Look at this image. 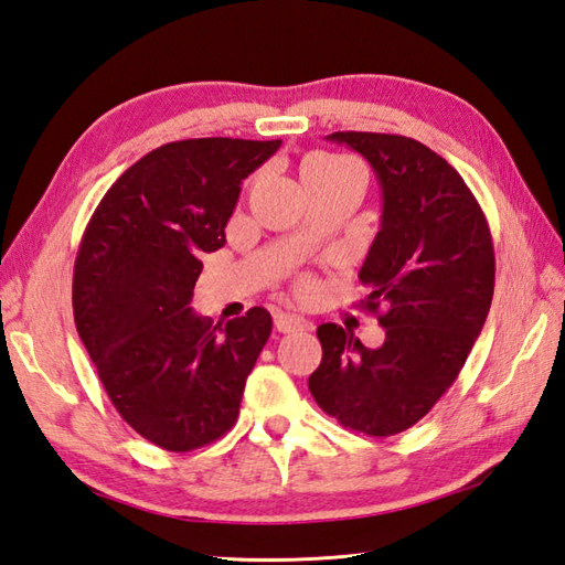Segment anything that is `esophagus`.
<instances>
[{
	"instance_id": "34e87169",
	"label": "esophagus",
	"mask_w": 565,
	"mask_h": 565,
	"mask_svg": "<svg viewBox=\"0 0 565 565\" xmlns=\"http://www.w3.org/2000/svg\"><path fill=\"white\" fill-rule=\"evenodd\" d=\"M274 328L284 332V334H291L306 328V320L301 316H294V313H279L274 318Z\"/></svg>"
}]
</instances>
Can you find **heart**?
<instances>
[{
    "mask_svg": "<svg viewBox=\"0 0 565 565\" xmlns=\"http://www.w3.org/2000/svg\"><path fill=\"white\" fill-rule=\"evenodd\" d=\"M301 179H303L306 189H318V186L347 182V179H362V172H359V167L354 162H350L347 158H340V154L316 152L303 160ZM301 289H310L308 279L301 281Z\"/></svg>",
    "mask_w": 565,
    "mask_h": 565,
    "instance_id": "b5f03b06",
    "label": "heart"
}]
</instances>
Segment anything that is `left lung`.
<instances>
[{"label":"left lung","mask_w":565,"mask_h":565,"mask_svg":"<svg viewBox=\"0 0 565 565\" xmlns=\"http://www.w3.org/2000/svg\"><path fill=\"white\" fill-rule=\"evenodd\" d=\"M330 140L364 154L383 189L381 231L359 279L362 308L386 330L369 350L334 322L318 328L316 403L340 425L391 437L419 423L471 354L495 289V252L483 209L461 174L423 142L338 130Z\"/></svg>","instance_id":"obj_1"}]
</instances>
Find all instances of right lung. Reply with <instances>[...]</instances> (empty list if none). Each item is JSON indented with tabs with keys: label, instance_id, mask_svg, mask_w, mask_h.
<instances>
[{
	"label": "right lung",
	"instance_id": "add662e5",
	"mask_svg": "<svg viewBox=\"0 0 565 565\" xmlns=\"http://www.w3.org/2000/svg\"><path fill=\"white\" fill-rule=\"evenodd\" d=\"M279 146L167 142L116 179L82 235L72 274L77 332L118 415L167 451L206 447L235 425L271 334L262 306L213 328L189 303L203 252L225 243L239 184Z\"/></svg>",
	"mask_w": 565,
	"mask_h": 565
}]
</instances>
